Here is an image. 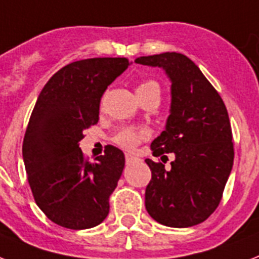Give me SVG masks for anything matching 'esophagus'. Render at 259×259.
Masks as SVG:
<instances>
[{
  "label": "esophagus",
  "instance_id": "esophagus-1",
  "mask_svg": "<svg viewBox=\"0 0 259 259\" xmlns=\"http://www.w3.org/2000/svg\"><path fill=\"white\" fill-rule=\"evenodd\" d=\"M125 158H126V163H133V162H136V161H138V158H137L136 155H133V154H126Z\"/></svg>",
  "mask_w": 259,
  "mask_h": 259
}]
</instances>
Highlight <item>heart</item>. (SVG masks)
<instances>
[{
  "mask_svg": "<svg viewBox=\"0 0 259 259\" xmlns=\"http://www.w3.org/2000/svg\"><path fill=\"white\" fill-rule=\"evenodd\" d=\"M146 90H157V92H159L158 83L154 81H145L137 88V92H146ZM146 136H148V134H146L145 130L126 127V129L121 130L118 134H115L114 142L117 145H119L121 148L133 149L136 148L137 145L140 144L141 141L145 140Z\"/></svg>",
  "mask_w": 259,
  "mask_h": 259,
  "instance_id": "heart-1",
  "label": "heart"
}]
</instances>
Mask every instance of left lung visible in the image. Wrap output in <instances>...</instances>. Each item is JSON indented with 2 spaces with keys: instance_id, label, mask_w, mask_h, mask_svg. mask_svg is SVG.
Here are the masks:
<instances>
[{
  "instance_id": "left-lung-1",
  "label": "left lung",
  "mask_w": 259,
  "mask_h": 259,
  "mask_svg": "<svg viewBox=\"0 0 259 259\" xmlns=\"http://www.w3.org/2000/svg\"><path fill=\"white\" fill-rule=\"evenodd\" d=\"M136 64L158 66L171 82L166 127L151 142L154 157L174 152L172 169L145 159L151 180L145 191L150 217L169 228L194 226L220 205L234 161L230 119L224 101L186 56L167 52L138 57ZM167 158V157H166Z\"/></svg>"
}]
</instances>
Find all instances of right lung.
<instances>
[{"label": "right lung", "mask_w": 259, "mask_h": 259, "mask_svg": "<svg viewBox=\"0 0 259 259\" xmlns=\"http://www.w3.org/2000/svg\"><path fill=\"white\" fill-rule=\"evenodd\" d=\"M127 66V58L109 57L71 62L48 81L31 111L22 144L27 181L39 209L62 228L90 229L108 217L125 155L108 145L89 162L79 141L98 122L105 90Z\"/></svg>", "instance_id": "1"}]
</instances>
